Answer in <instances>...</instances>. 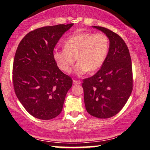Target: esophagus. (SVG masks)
I'll return each instance as SVG.
<instances>
[{
    "mask_svg": "<svg viewBox=\"0 0 150 150\" xmlns=\"http://www.w3.org/2000/svg\"><path fill=\"white\" fill-rule=\"evenodd\" d=\"M73 84H75V85H80V84H81V81L73 80Z\"/></svg>",
    "mask_w": 150,
    "mask_h": 150,
    "instance_id": "1",
    "label": "esophagus"
}]
</instances>
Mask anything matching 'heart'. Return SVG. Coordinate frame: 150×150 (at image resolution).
Segmentation results:
<instances>
[{"label":"heart","instance_id":"b5f03b06","mask_svg":"<svg viewBox=\"0 0 150 150\" xmlns=\"http://www.w3.org/2000/svg\"><path fill=\"white\" fill-rule=\"evenodd\" d=\"M64 48L53 51V59L58 68L70 73L77 59L75 72L82 75L88 70L94 72L101 68L107 56L109 41L104 33L79 32L65 41Z\"/></svg>","mask_w":150,"mask_h":150}]
</instances>
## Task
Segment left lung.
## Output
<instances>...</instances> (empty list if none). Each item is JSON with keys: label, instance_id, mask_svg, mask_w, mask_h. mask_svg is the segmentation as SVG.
<instances>
[{"label": "left lung", "instance_id": "left-lung-1", "mask_svg": "<svg viewBox=\"0 0 150 150\" xmlns=\"http://www.w3.org/2000/svg\"><path fill=\"white\" fill-rule=\"evenodd\" d=\"M102 31L110 41L109 49L101 68L82 82L87 111L99 118L117 114L131 94L133 87L132 61L128 46L118 34L105 27Z\"/></svg>", "mask_w": 150, "mask_h": 150}]
</instances>
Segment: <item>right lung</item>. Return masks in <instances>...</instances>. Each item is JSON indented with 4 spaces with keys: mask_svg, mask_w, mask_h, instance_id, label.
I'll use <instances>...</instances> for the list:
<instances>
[{
    "mask_svg": "<svg viewBox=\"0 0 150 150\" xmlns=\"http://www.w3.org/2000/svg\"><path fill=\"white\" fill-rule=\"evenodd\" d=\"M73 24L47 26L31 31L22 39L13 65L14 90L32 116L42 120L56 118L63 109L73 80L58 68L53 49Z\"/></svg>",
    "mask_w": 150,
    "mask_h": 150,
    "instance_id": "1",
    "label": "right lung"
}]
</instances>
